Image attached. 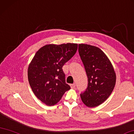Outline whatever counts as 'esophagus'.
<instances>
[{
    "label": "esophagus",
    "mask_w": 134,
    "mask_h": 134,
    "mask_svg": "<svg viewBox=\"0 0 134 134\" xmlns=\"http://www.w3.org/2000/svg\"><path fill=\"white\" fill-rule=\"evenodd\" d=\"M70 86L71 89H75V86H76V85H75V83H73V84L70 85Z\"/></svg>",
    "instance_id": "34e87169"
}]
</instances>
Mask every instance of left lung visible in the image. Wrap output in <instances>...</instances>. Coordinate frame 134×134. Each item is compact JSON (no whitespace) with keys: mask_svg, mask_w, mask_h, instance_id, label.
Returning a JSON list of instances; mask_svg holds the SVG:
<instances>
[{"mask_svg":"<svg viewBox=\"0 0 134 134\" xmlns=\"http://www.w3.org/2000/svg\"><path fill=\"white\" fill-rule=\"evenodd\" d=\"M78 50L88 81V87L80 97L86 106L96 107L111 94L116 84L115 71L109 59L99 48L79 44Z\"/></svg>","mask_w":134,"mask_h":134,"instance_id":"1","label":"left lung"}]
</instances>
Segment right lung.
I'll use <instances>...</instances> for the list:
<instances>
[{"label": "right lung", "instance_id": "obj_1", "mask_svg": "<svg viewBox=\"0 0 134 134\" xmlns=\"http://www.w3.org/2000/svg\"><path fill=\"white\" fill-rule=\"evenodd\" d=\"M77 44H46L36 52L28 68L31 90L47 105L58 103L70 89L65 82L63 66L76 54Z\"/></svg>", "mask_w": 134, "mask_h": 134}]
</instances>
